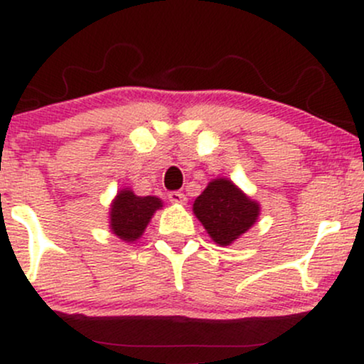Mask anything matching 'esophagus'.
<instances>
[{
  "mask_svg": "<svg viewBox=\"0 0 364 364\" xmlns=\"http://www.w3.org/2000/svg\"><path fill=\"white\" fill-rule=\"evenodd\" d=\"M168 198H169V202H173V203H186V195L183 193V191H169L168 193Z\"/></svg>",
  "mask_w": 364,
  "mask_h": 364,
  "instance_id": "esophagus-1",
  "label": "esophagus"
}]
</instances>
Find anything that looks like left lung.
I'll list each match as a JSON object with an SVG mask.
<instances>
[{
  "label": "left lung",
  "mask_w": 364,
  "mask_h": 364,
  "mask_svg": "<svg viewBox=\"0 0 364 364\" xmlns=\"http://www.w3.org/2000/svg\"><path fill=\"white\" fill-rule=\"evenodd\" d=\"M193 212L219 245H231L257 220L260 208L228 179H215L195 200Z\"/></svg>",
  "instance_id": "8db88e82"
}]
</instances>
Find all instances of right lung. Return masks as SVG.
<instances>
[{"label":"right lung","instance_id":"obj_1","mask_svg":"<svg viewBox=\"0 0 364 364\" xmlns=\"http://www.w3.org/2000/svg\"><path fill=\"white\" fill-rule=\"evenodd\" d=\"M162 207L156 196H136L133 191H119L111 205V229L124 241H135L141 236L154 212Z\"/></svg>","mask_w":364,"mask_h":364}]
</instances>
